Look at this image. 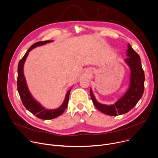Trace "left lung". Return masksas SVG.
I'll list each match as a JSON object with an SVG mask.
<instances>
[{
	"instance_id": "left-lung-1",
	"label": "left lung",
	"mask_w": 158,
	"mask_h": 158,
	"mask_svg": "<svg viewBox=\"0 0 158 158\" xmlns=\"http://www.w3.org/2000/svg\"><path fill=\"white\" fill-rule=\"evenodd\" d=\"M127 56L128 57L125 58L124 61L131 70L129 88L124 95L114 104L107 105L99 103L90 88V96L94 106L101 112L110 116H117L128 113L135 106L144 92L145 78L141 59L129 44Z\"/></svg>"
}]
</instances>
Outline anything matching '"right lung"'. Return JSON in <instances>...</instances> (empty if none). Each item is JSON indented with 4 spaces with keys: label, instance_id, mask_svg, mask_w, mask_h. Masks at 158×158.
I'll return each instance as SVG.
<instances>
[{
    "label": "right lung",
    "instance_id": "1",
    "mask_svg": "<svg viewBox=\"0 0 158 158\" xmlns=\"http://www.w3.org/2000/svg\"><path fill=\"white\" fill-rule=\"evenodd\" d=\"M52 40H47L44 42H39L34 45H31L30 48L25 53L23 58L20 60L18 65V77H17V89L19 93L20 97L22 102L23 105L25 108L30 111L31 113L35 115L40 119H54L60 115H61L64 111L66 110L69 100V95L71 91L70 88L69 91L67 93L65 100L61 104V105L56 108L53 110H48L44 107L40 105L31 95L29 89L28 88L26 80L23 73V65L27 56L28 55L29 52L34 49V48L43 45H45L47 43L52 42Z\"/></svg>",
    "mask_w": 158,
    "mask_h": 158
}]
</instances>
